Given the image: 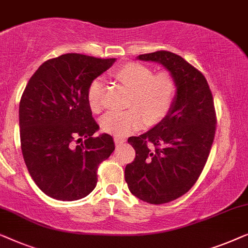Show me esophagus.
Returning <instances> with one entry per match:
<instances>
[{
  "label": "esophagus",
  "mask_w": 248,
  "mask_h": 248,
  "mask_svg": "<svg viewBox=\"0 0 248 248\" xmlns=\"http://www.w3.org/2000/svg\"><path fill=\"white\" fill-rule=\"evenodd\" d=\"M114 142H116V145H121L125 142V139L121 137H114Z\"/></svg>",
  "instance_id": "esophagus-1"
}]
</instances>
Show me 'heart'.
Segmentation results:
<instances>
[{
  "label": "heart",
  "instance_id": "b5f03b06",
  "mask_svg": "<svg viewBox=\"0 0 248 248\" xmlns=\"http://www.w3.org/2000/svg\"><path fill=\"white\" fill-rule=\"evenodd\" d=\"M118 81L131 92L128 101L130 109L123 112H109L101 120L106 132L117 137H124L140 129L146 124H158L172 107L176 95L175 79L169 73L155 74L152 68L139 62H127L114 72ZM103 85L100 79H94L88 90V102L93 112L102 110Z\"/></svg>",
  "mask_w": 248,
  "mask_h": 248
}]
</instances>
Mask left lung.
Masks as SVG:
<instances>
[{"instance_id":"obj_1","label":"left lung","mask_w":248,"mask_h":248,"mask_svg":"<svg viewBox=\"0 0 248 248\" xmlns=\"http://www.w3.org/2000/svg\"><path fill=\"white\" fill-rule=\"evenodd\" d=\"M137 59L163 65L175 79L176 95L160 123L128 139L136 157L124 179L140 200L167 203L186 194L203 170L216 132L214 99L202 73L181 56L159 50Z\"/></svg>"}]
</instances>
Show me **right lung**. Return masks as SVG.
Wrapping results in <instances>:
<instances>
[{
	"label": "right lung",
	"instance_id": "1",
	"mask_svg": "<svg viewBox=\"0 0 248 248\" xmlns=\"http://www.w3.org/2000/svg\"><path fill=\"white\" fill-rule=\"evenodd\" d=\"M114 62L62 55L45 62L24 89L21 149L31 177L48 197L74 201L89 195L96 186L97 166L114 151L110 135L93 137L99 124L88 102L90 84Z\"/></svg>",
	"mask_w": 248,
	"mask_h": 248
}]
</instances>
